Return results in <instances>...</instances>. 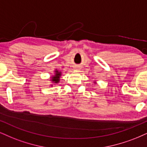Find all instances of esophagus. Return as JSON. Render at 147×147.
Instances as JSON below:
<instances>
[{"label":"esophagus","mask_w":147,"mask_h":147,"mask_svg":"<svg viewBox=\"0 0 147 147\" xmlns=\"http://www.w3.org/2000/svg\"><path fill=\"white\" fill-rule=\"evenodd\" d=\"M79 67H75V69H77V70H78L79 69Z\"/></svg>","instance_id":"34e87169"}]
</instances>
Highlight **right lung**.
<instances>
[{
    "mask_svg": "<svg viewBox=\"0 0 147 147\" xmlns=\"http://www.w3.org/2000/svg\"><path fill=\"white\" fill-rule=\"evenodd\" d=\"M55 73H54V75L52 76L51 77V82L52 84H58L60 81V77L61 76V71H59L57 69H56ZM51 86H52V84H51Z\"/></svg>",
    "mask_w": 147,
    "mask_h": 147,
    "instance_id": "add662e5",
    "label": "right lung"
}]
</instances>
